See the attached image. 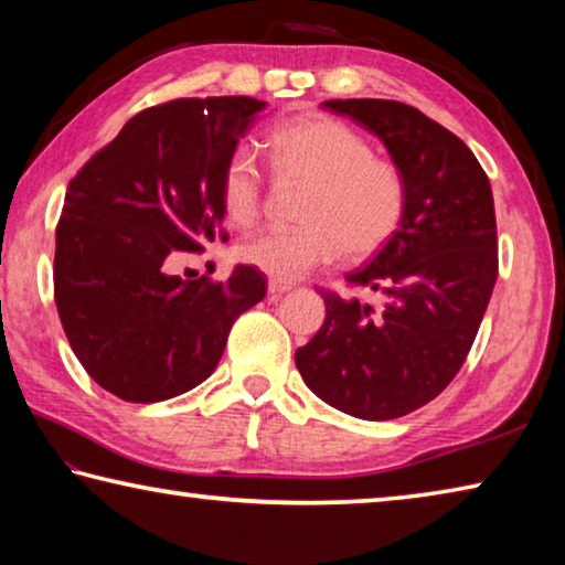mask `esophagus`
<instances>
[{"label": "esophagus", "mask_w": 565, "mask_h": 565, "mask_svg": "<svg viewBox=\"0 0 565 565\" xmlns=\"http://www.w3.org/2000/svg\"><path fill=\"white\" fill-rule=\"evenodd\" d=\"M286 291H291V284L276 281V279L269 281V294H271V296H281V294H286Z\"/></svg>", "instance_id": "34e87169"}]
</instances>
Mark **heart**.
Listing matches in <instances>:
<instances>
[{
	"instance_id": "heart-1",
	"label": "heart",
	"mask_w": 565,
	"mask_h": 565,
	"mask_svg": "<svg viewBox=\"0 0 565 565\" xmlns=\"http://www.w3.org/2000/svg\"><path fill=\"white\" fill-rule=\"evenodd\" d=\"M271 167L306 181L296 228H269L238 244L236 256L276 281H296L337 259L363 262L404 224L408 184L396 161L376 157L356 129L339 119L299 117L266 139ZM264 174L248 149H236L222 171V209L236 226L262 212Z\"/></svg>"
}]
</instances>
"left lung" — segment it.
<instances>
[{"mask_svg": "<svg viewBox=\"0 0 565 565\" xmlns=\"http://www.w3.org/2000/svg\"><path fill=\"white\" fill-rule=\"evenodd\" d=\"M323 107L384 141L404 171L408 209L396 236L347 281L379 303L319 289L327 319L296 369L329 406L366 420L406 416L451 384L499 276L493 194L454 131L394 99H331Z\"/></svg>", "mask_w": 565, "mask_h": 565, "instance_id": "obj_1", "label": "left lung"}]
</instances>
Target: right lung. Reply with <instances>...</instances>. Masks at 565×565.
<instances>
[{"label": "right lung", "mask_w": 565, "mask_h": 565, "mask_svg": "<svg viewBox=\"0 0 565 565\" xmlns=\"http://www.w3.org/2000/svg\"><path fill=\"white\" fill-rule=\"evenodd\" d=\"M266 107L252 97L174 99L131 117L66 186L54 301L87 374L131 404L212 376L228 331L266 296L254 266L181 279V254L222 232V171Z\"/></svg>", "instance_id": "add662e5"}]
</instances>
